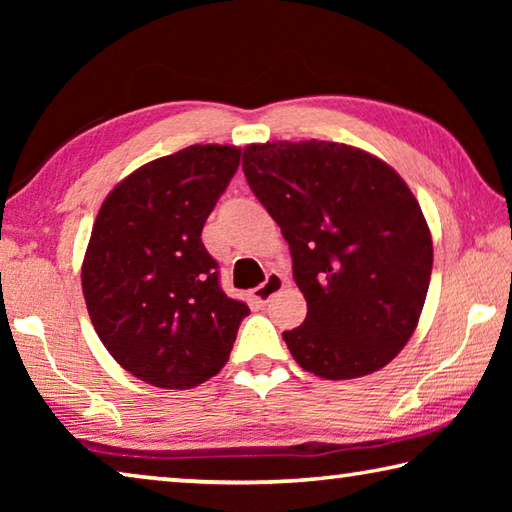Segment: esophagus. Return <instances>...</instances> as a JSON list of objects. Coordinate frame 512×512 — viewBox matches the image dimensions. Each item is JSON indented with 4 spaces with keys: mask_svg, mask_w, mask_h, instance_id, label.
<instances>
[{
    "mask_svg": "<svg viewBox=\"0 0 512 512\" xmlns=\"http://www.w3.org/2000/svg\"><path fill=\"white\" fill-rule=\"evenodd\" d=\"M282 289H284V277L277 271H271L266 275V280L253 291V298L259 302V305H266V302Z\"/></svg>",
    "mask_w": 512,
    "mask_h": 512,
    "instance_id": "esophagus-1",
    "label": "esophagus"
}]
</instances>
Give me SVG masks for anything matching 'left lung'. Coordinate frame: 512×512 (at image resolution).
I'll return each instance as SVG.
<instances>
[{
  "mask_svg": "<svg viewBox=\"0 0 512 512\" xmlns=\"http://www.w3.org/2000/svg\"><path fill=\"white\" fill-rule=\"evenodd\" d=\"M244 173L307 300L305 323L282 334L298 366L354 379L391 363L418 327L433 266L429 225L400 173L318 140L250 144Z\"/></svg>",
  "mask_w": 512,
  "mask_h": 512,
  "instance_id": "left-lung-1",
  "label": "left lung"
}]
</instances>
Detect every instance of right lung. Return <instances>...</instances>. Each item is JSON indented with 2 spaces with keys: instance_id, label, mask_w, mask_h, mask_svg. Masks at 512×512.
Segmentation results:
<instances>
[{
  "instance_id": "add662e5",
  "label": "right lung",
  "mask_w": 512,
  "mask_h": 512,
  "mask_svg": "<svg viewBox=\"0 0 512 512\" xmlns=\"http://www.w3.org/2000/svg\"><path fill=\"white\" fill-rule=\"evenodd\" d=\"M239 158L228 144L164 155L121 180L94 221L81 268L90 320L112 359L151 386L214 377L250 314L225 296L201 241Z\"/></svg>"
}]
</instances>
